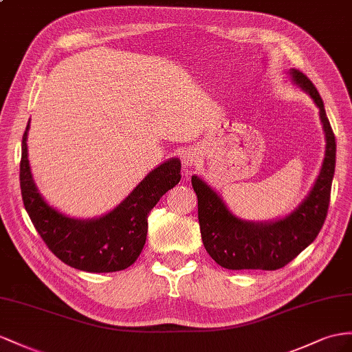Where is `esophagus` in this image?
Here are the masks:
<instances>
[{
	"label": "esophagus",
	"instance_id": "esophagus-1",
	"mask_svg": "<svg viewBox=\"0 0 352 352\" xmlns=\"http://www.w3.org/2000/svg\"><path fill=\"white\" fill-rule=\"evenodd\" d=\"M183 162L184 165L187 166H195L201 162V153L197 148H187L184 153H183Z\"/></svg>",
	"mask_w": 352,
	"mask_h": 352
}]
</instances>
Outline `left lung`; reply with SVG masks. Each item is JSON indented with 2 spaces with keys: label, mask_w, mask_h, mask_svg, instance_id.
<instances>
[{
  "label": "left lung",
  "mask_w": 352,
  "mask_h": 352,
  "mask_svg": "<svg viewBox=\"0 0 352 352\" xmlns=\"http://www.w3.org/2000/svg\"><path fill=\"white\" fill-rule=\"evenodd\" d=\"M290 74L296 85L303 87L320 108L327 141L321 173L299 208L285 219L272 223L242 221L199 177H192L204 247L215 262L226 269L276 270L284 267L318 236L327 217L336 165L335 133L317 87L299 69H292Z\"/></svg>",
  "instance_id": "8db88e82"
}]
</instances>
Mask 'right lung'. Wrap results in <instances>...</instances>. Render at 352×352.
<instances>
[{
	"mask_svg": "<svg viewBox=\"0 0 352 352\" xmlns=\"http://www.w3.org/2000/svg\"><path fill=\"white\" fill-rule=\"evenodd\" d=\"M26 126L22 138L21 192L26 212L49 250L65 265L86 272H117L129 267L146 244L148 214L179 183L182 164L170 159L142 179L111 212L96 220H74L44 202L32 182Z\"/></svg>",
	"mask_w": 352,
	"mask_h": 352,
	"instance_id": "right-lung-1",
	"label": "right lung"
}]
</instances>
